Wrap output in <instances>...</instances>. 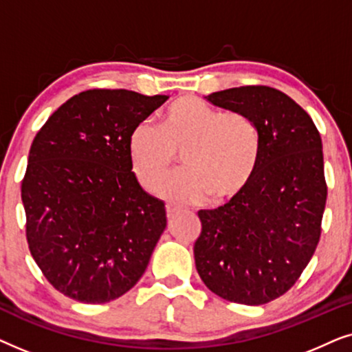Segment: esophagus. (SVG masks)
Here are the masks:
<instances>
[{"label":"esophagus","mask_w":352,"mask_h":352,"mask_svg":"<svg viewBox=\"0 0 352 352\" xmlns=\"http://www.w3.org/2000/svg\"><path fill=\"white\" fill-rule=\"evenodd\" d=\"M177 211H179V206L173 205V204H166V214L168 216H173L175 213H177Z\"/></svg>","instance_id":"1"}]
</instances>
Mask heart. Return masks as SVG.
Wrapping results in <instances>:
<instances>
[{"label": "heart", "mask_w": 352, "mask_h": 352, "mask_svg": "<svg viewBox=\"0 0 352 352\" xmlns=\"http://www.w3.org/2000/svg\"><path fill=\"white\" fill-rule=\"evenodd\" d=\"M134 176L153 190L182 157L186 171L163 182L158 192L177 201L211 197L216 204L232 200L247 189L256 171L261 139L243 112H221L194 96L175 100L160 128L141 122L128 139Z\"/></svg>", "instance_id": "obj_1"}]
</instances>
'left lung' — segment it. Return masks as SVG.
I'll return each instance as SVG.
<instances>
[{
  "label": "left lung",
  "instance_id": "left-lung-1",
  "mask_svg": "<svg viewBox=\"0 0 352 352\" xmlns=\"http://www.w3.org/2000/svg\"><path fill=\"white\" fill-rule=\"evenodd\" d=\"M206 100L247 113L261 153L242 194L199 211L195 267L224 300L266 305L295 285L319 243L327 201L319 129L305 109L269 86H240Z\"/></svg>",
  "mask_w": 352,
  "mask_h": 352
}]
</instances>
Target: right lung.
<instances>
[{"label": "right lung", "instance_id": "right-lung-1", "mask_svg": "<svg viewBox=\"0 0 352 352\" xmlns=\"http://www.w3.org/2000/svg\"><path fill=\"white\" fill-rule=\"evenodd\" d=\"M166 99L83 91L33 139L21 187L27 243L62 295L102 305L131 290L146 271L166 211L139 186L128 139Z\"/></svg>", "mask_w": 352, "mask_h": 352}]
</instances>
